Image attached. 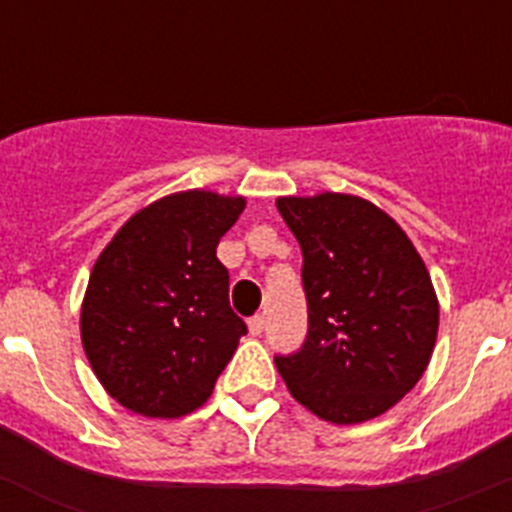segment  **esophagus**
I'll list each match as a JSON object with an SVG mask.
<instances>
[{
  "mask_svg": "<svg viewBox=\"0 0 512 512\" xmlns=\"http://www.w3.org/2000/svg\"><path fill=\"white\" fill-rule=\"evenodd\" d=\"M264 328H266L264 315H253V318L248 320V330H251L253 336H261V333H264Z\"/></svg>",
  "mask_w": 512,
  "mask_h": 512,
  "instance_id": "esophagus-1",
  "label": "esophagus"
}]
</instances>
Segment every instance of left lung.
<instances>
[{
  "instance_id": "left-lung-1",
  "label": "left lung",
  "mask_w": 512,
  "mask_h": 512,
  "mask_svg": "<svg viewBox=\"0 0 512 512\" xmlns=\"http://www.w3.org/2000/svg\"><path fill=\"white\" fill-rule=\"evenodd\" d=\"M302 248L307 336L277 356L289 392L330 423L377 418L423 377L438 300L423 259L387 212L351 194L279 197Z\"/></svg>"
}]
</instances>
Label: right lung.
<instances>
[{"instance_id":"add662e5","label":"right lung","mask_w":512,"mask_h":512,"mask_svg":"<svg viewBox=\"0 0 512 512\" xmlns=\"http://www.w3.org/2000/svg\"><path fill=\"white\" fill-rule=\"evenodd\" d=\"M243 207V197L202 189L169 194L130 217L97 259L81 341L122 408L179 418L212 395L246 333L217 259V243Z\"/></svg>"}]
</instances>
